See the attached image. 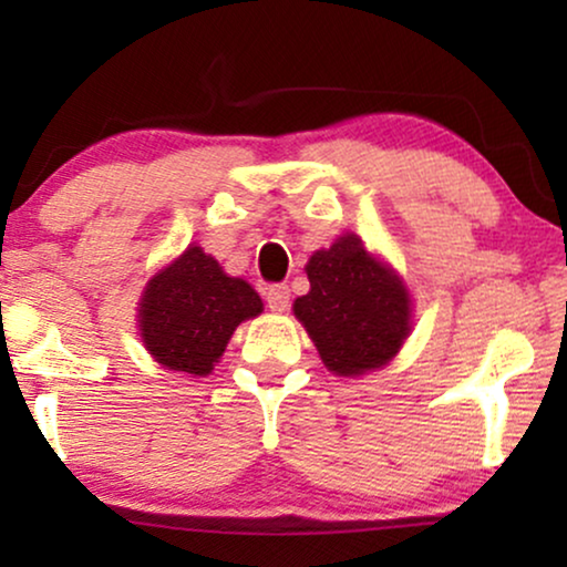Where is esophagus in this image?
Returning a JSON list of instances; mask_svg holds the SVG:
<instances>
[{
	"mask_svg": "<svg viewBox=\"0 0 567 567\" xmlns=\"http://www.w3.org/2000/svg\"><path fill=\"white\" fill-rule=\"evenodd\" d=\"M266 301H268V307L274 309V312H286V309H289V301H291V289L286 284L268 286Z\"/></svg>",
	"mask_w": 567,
	"mask_h": 567,
	"instance_id": "esophagus-1",
	"label": "esophagus"
}]
</instances>
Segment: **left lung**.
Segmentation results:
<instances>
[{"label": "left lung", "instance_id": "left-lung-1", "mask_svg": "<svg viewBox=\"0 0 567 567\" xmlns=\"http://www.w3.org/2000/svg\"><path fill=\"white\" fill-rule=\"evenodd\" d=\"M309 293L293 301L332 374L361 377L390 363L410 336V293L394 270L355 235H343L307 262Z\"/></svg>", "mask_w": 567, "mask_h": 567}]
</instances>
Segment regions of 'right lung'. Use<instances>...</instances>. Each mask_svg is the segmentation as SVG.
<instances>
[{
    "label": "right lung",
    "mask_w": 567,
    "mask_h": 567,
    "mask_svg": "<svg viewBox=\"0 0 567 567\" xmlns=\"http://www.w3.org/2000/svg\"><path fill=\"white\" fill-rule=\"evenodd\" d=\"M260 312L262 301L250 284L227 276L212 255L190 245L146 284L138 330L162 367L206 377L237 324Z\"/></svg>",
    "instance_id": "right-lung-1"
}]
</instances>
